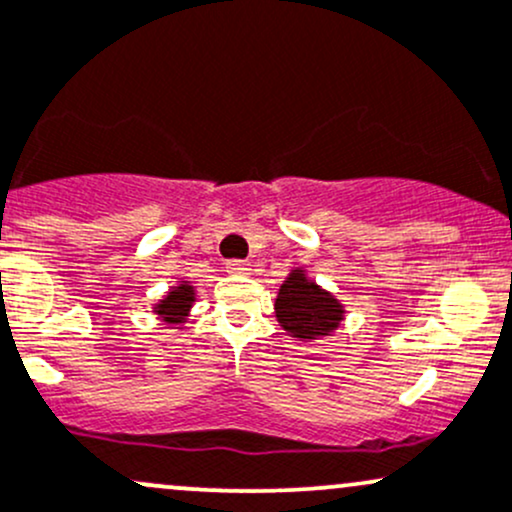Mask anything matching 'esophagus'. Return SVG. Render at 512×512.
Returning a JSON list of instances; mask_svg holds the SVG:
<instances>
[{"label":"esophagus","instance_id":"obj_1","mask_svg":"<svg viewBox=\"0 0 512 512\" xmlns=\"http://www.w3.org/2000/svg\"><path fill=\"white\" fill-rule=\"evenodd\" d=\"M226 272L228 274H247V272H250V265H247V262H243V260H228L226 262Z\"/></svg>","mask_w":512,"mask_h":512}]
</instances>
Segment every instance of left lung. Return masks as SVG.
I'll return each mask as SVG.
<instances>
[{"mask_svg": "<svg viewBox=\"0 0 512 512\" xmlns=\"http://www.w3.org/2000/svg\"><path fill=\"white\" fill-rule=\"evenodd\" d=\"M277 320L291 338L318 340L333 333L342 320V306L335 296L323 291L316 282L303 277L301 269H294L279 289Z\"/></svg>", "mask_w": 512, "mask_h": 512, "instance_id": "obj_1", "label": "left lung"}]
</instances>
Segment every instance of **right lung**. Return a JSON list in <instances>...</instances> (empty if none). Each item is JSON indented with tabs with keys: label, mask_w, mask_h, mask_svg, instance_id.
<instances>
[{
	"label": "right lung",
	"mask_w": 512,
	"mask_h": 512,
	"mask_svg": "<svg viewBox=\"0 0 512 512\" xmlns=\"http://www.w3.org/2000/svg\"><path fill=\"white\" fill-rule=\"evenodd\" d=\"M192 301H194L192 286L187 284L177 286V289L165 296V301H160V306H157V316L170 320V323H179V320L187 316Z\"/></svg>",
	"instance_id": "1"
}]
</instances>
